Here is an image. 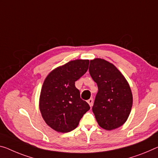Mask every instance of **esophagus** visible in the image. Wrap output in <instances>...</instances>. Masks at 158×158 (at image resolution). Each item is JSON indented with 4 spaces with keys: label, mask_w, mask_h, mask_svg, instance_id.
Returning a JSON list of instances; mask_svg holds the SVG:
<instances>
[{
    "label": "esophagus",
    "mask_w": 158,
    "mask_h": 158,
    "mask_svg": "<svg viewBox=\"0 0 158 158\" xmlns=\"http://www.w3.org/2000/svg\"><path fill=\"white\" fill-rule=\"evenodd\" d=\"M87 103L89 104V106H90V107H92L93 105V98H90L89 99L87 100Z\"/></svg>",
    "instance_id": "34e87169"
}]
</instances>
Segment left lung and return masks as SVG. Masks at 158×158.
Instances as JSON below:
<instances>
[{"instance_id":"8db88e82","label":"left lung","mask_w":158,"mask_h":158,"mask_svg":"<svg viewBox=\"0 0 158 158\" xmlns=\"http://www.w3.org/2000/svg\"><path fill=\"white\" fill-rule=\"evenodd\" d=\"M89 72L98 87L93 111L99 126L107 131L121 127L133 104L127 81L114 65L102 59L90 60Z\"/></svg>"}]
</instances>
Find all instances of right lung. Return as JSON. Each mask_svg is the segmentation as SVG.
Returning a JSON list of instances; mask_svg holds the SVG:
<instances>
[{
  "instance_id": "1",
  "label": "right lung",
  "mask_w": 158,
  "mask_h": 158,
  "mask_svg": "<svg viewBox=\"0 0 158 158\" xmlns=\"http://www.w3.org/2000/svg\"><path fill=\"white\" fill-rule=\"evenodd\" d=\"M89 63V60H71L53 70L44 80L40 110L47 124L58 132L74 130L90 109L75 86V82L87 72Z\"/></svg>"
}]
</instances>
